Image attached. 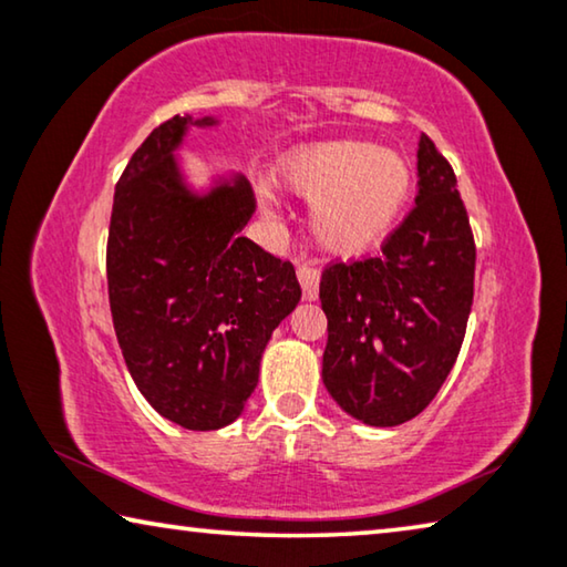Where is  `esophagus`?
<instances>
[{"label": "esophagus", "instance_id": "esophagus-1", "mask_svg": "<svg viewBox=\"0 0 567 567\" xmlns=\"http://www.w3.org/2000/svg\"><path fill=\"white\" fill-rule=\"evenodd\" d=\"M296 276H299L303 299H307V301L317 299V296H319V271H317V268L303 260V264H299V268H296Z\"/></svg>", "mask_w": 567, "mask_h": 567}]
</instances>
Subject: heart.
Masks as SVG:
<instances>
[{"instance_id":"b5f03b06","label":"heart","mask_w":567,"mask_h":567,"mask_svg":"<svg viewBox=\"0 0 567 567\" xmlns=\"http://www.w3.org/2000/svg\"><path fill=\"white\" fill-rule=\"evenodd\" d=\"M278 177L296 195L317 199L313 238L342 258L378 248L413 197V169L403 156L352 138L299 146L278 164Z\"/></svg>"}]
</instances>
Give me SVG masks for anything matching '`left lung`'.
Here are the masks:
<instances>
[{
    "mask_svg": "<svg viewBox=\"0 0 567 567\" xmlns=\"http://www.w3.org/2000/svg\"><path fill=\"white\" fill-rule=\"evenodd\" d=\"M413 210L382 254L329 264L321 378L342 411L368 425L411 421L454 368L474 301L476 246L456 174L429 136L417 144Z\"/></svg>",
    "mask_w": 567,
    "mask_h": 567,
    "instance_id": "obj_1",
    "label": "left lung"
}]
</instances>
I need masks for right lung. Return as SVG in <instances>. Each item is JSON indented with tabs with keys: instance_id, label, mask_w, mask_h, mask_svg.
Wrapping results in <instances>:
<instances>
[{
	"instance_id": "right-lung-1",
	"label": "right lung",
	"mask_w": 567,
	"mask_h": 567,
	"mask_svg": "<svg viewBox=\"0 0 567 567\" xmlns=\"http://www.w3.org/2000/svg\"><path fill=\"white\" fill-rule=\"evenodd\" d=\"M187 124L154 128L121 174L109 225L113 329L136 388L156 413L189 431H217L243 413L260 354L301 299L289 260L243 238L256 213L246 179L193 195L174 150Z\"/></svg>"
}]
</instances>
